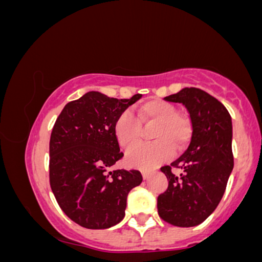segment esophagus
I'll list each match as a JSON object with an SVG mask.
<instances>
[{"label":"esophagus","mask_w":262,"mask_h":262,"mask_svg":"<svg viewBox=\"0 0 262 262\" xmlns=\"http://www.w3.org/2000/svg\"><path fill=\"white\" fill-rule=\"evenodd\" d=\"M141 175H143L144 180H146L150 176V172H149V171H141Z\"/></svg>","instance_id":"obj_1"}]
</instances>
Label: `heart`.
Returning a JSON list of instances; mask_svg holds the SVG:
<instances>
[{
    "mask_svg": "<svg viewBox=\"0 0 262 262\" xmlns=\"http://www.w3.org/2000/svg\"><path fill=\"white\" fill-rule=\"evenodd\" d=\"M155 124L150 137L155 142L136 146L140 137L141 125ZM193 133L191 118L185 113L176 112L175 104L164 100H149L138 108V118L129 111H123L113 123V134L123 149H129L125 155L128 166L151 170L170 160L173 148L183 150L188 145Z\"/></svg>",
    "mask_w": 262,
    "mask_h": 262,
    "instance_id": "b5f03b06",
    "label": "heart"
}]
</instances>
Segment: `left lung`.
I'll use <instances>...</instances> for the list:
<instances>
[{"label":"left lung","mask_w":262,"mask_h":262,"mask_svg":"<svg viewBox=\"0 0 262 262\" xmlns=\"http://www.w3.org/2000/svg\"><path fill=\"white\" fill-rule=\"evenodd\" d=\"M164 100L187 108L193 133L187 150L161 167L169 187L158 197V213L176 227H194L217 208L233 170L231 118L217 98L196 87H185ZM171 168L183 172L176 177Z\"/></svg>","instance_id":"obj_1"}]
</instances>
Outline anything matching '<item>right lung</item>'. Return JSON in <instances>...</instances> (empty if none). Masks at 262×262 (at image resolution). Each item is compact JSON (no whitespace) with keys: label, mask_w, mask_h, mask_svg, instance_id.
I'll list each match as a JSON object with an SVG mask.
<instances>
[{"label":"right lung","mask_w":262,"mask_h":262,"mask_svg":"<svg viewBox=\"0 0 262 262\" xmlns=\"http://www.w3.org/2000/svg\"><path fill=\"white\" fill-rule=\"evenodd\" d=\"M140 97L118 100L90 91L69 102L56 118L49 143L50 187L62 212L81 227L118 224L129 191L143 181L138 170L107 171L123 158L113 123Z\"/></svg>","instance_id":"1"}]
</instances>
